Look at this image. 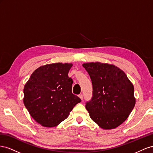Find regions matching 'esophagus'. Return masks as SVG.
I'll list each match as a JSON object with an SVG mask.
<instances>
[{
	"mask_svg": "<svg viewBox=\"0 0 153 153\" xmlns=\"http://www.w3.org/2000/svg\"><path fill=\"white\" fill-rule=\"evenodd\" d=\"M79 98H80L81 100H82V99H83V95H82V94H79Z\"/></svg>",
	"mask_w": 153,
	"mask_h": 153,
	"instance_id": "esophagus-1",
	"label": "esophagus"
}]
</instances>
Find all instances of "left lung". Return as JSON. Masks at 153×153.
Returning a JSON list of instances; mask_svg holds the SVG:
<instances>
[{
    "label": "left lung",
    "mask_w": 153,
    "mask_h": 153,
    "mask_svg": "<svg viewBox=\"0 0 153 153\" xmlns=\"http://www.w3.org/2000/svg\"><path fill=\"white\" fill-rule=\"evenodd\" d=\"M92 83V97L86 102L90 118L104 129H114L127 119L135 105L134 87L115 65L82 64Z\"/></svg>",
    "instance_id": "left-lung-1"
}]
</instances>
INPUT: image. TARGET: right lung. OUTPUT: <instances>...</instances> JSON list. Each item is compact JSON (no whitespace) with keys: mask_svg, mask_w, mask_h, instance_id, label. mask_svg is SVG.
Returning <instances> with one entry per match:
<instances>
[{"mask_svg":"<svg viewBox=\"0 0 153 153\" xmlns=\"http://www.w3.org/2000/svg\"><path fill=\"white\" fill-rule=\"evenodd\" d=\"M71 63H52L38 68L24 86V104L29 114L45 127H54L68 117L81 101L72 92L68 74Z\"/></svg>","mask_w":153,"mask_h":153,"instance_id":"1","label":"right lung"}]
</instances>
